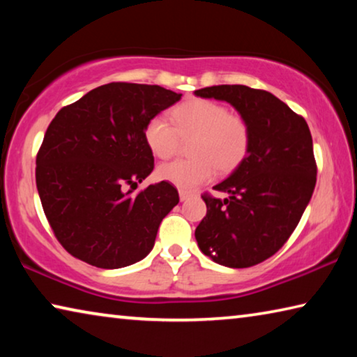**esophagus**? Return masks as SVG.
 Here are the masks:
<instances>
[{
    "label": "esophagus",
    "mask_w": 357,
    "mask_h": 357,
    "mask_svg": "<svg viewBox=\"0 0 357 357\" xmlns=\"http://www.w3.org/2000/svg\"><path fill=\"white\" fill-rule=\"evenodd\" d=\"M190 197H192V193H190V192H187V190H179V198H181V202L189 200Z\"/></svg>",
    "instance_id": "34e87169"
}]
</instances>
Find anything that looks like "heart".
<instances>
[{"instance_id": "b5f03b06", "label": "heart", "mask_w": 357, "mask_h": 357, "mask_svg": "<svg viewBox=\"0 0 357 357\" xmlns=\"http://www.w3.org/2000/svg\"><path fill=\"white\" fill-rule=\"evenodd\" d=\"M174 126L155 114L144 126V142L159 159L176 153L181 138L190 144L189 160H173L157 168V176L181 190H193L214 178L215 170L229 173L245 159L250 148V128L239 114L229 113L214 100L193 99L173 108Z\"/></svg>"}]
</instances>
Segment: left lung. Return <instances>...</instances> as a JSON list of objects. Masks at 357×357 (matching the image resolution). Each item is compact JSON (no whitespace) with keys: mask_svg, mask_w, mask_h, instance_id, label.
Returning a JSON list of instances; mask_svg holds the SVG:
<instances>
[{"mask_svg":"<svg viewBox=\"0 0 357 357\" xmlns=\"http://www.w3.org/2000/svg\"><path fill=\"white\" fill-rule=\"evenodd\" d=\"M195 96L225 100L250 128V148L236 170L204 193L206 217L195 229L198 247L227 268H250L282 249L298 227L317 184V162L305 119L263 89L219 84Z\"/></svg>","mask_w":357,"mask_h":357,"instance_id":"left-lung-1","label":"left lung"}]
</instances>
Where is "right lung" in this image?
<instances>
[{
  "instance_id": "obj_1",
  "label": "right lung",
  "mask_w": 357,
  "mask_h": 357,
  "mask_svg": "<svg viewBox=\"0 0 357 357\" xmlns=\"http://www.w3.org/2000/svg\"><path fill=\"white\" fill-rule=\"evenodd\" d=\"M157 84L108 83L63 107L36 157V185L47 220L72 257L102 269L140 261L179 202L172 184H151L154 155L144 126L181 99Z\"/></svg>"
}]
</instances>
